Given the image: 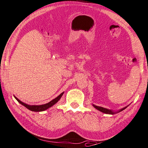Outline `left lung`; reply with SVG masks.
<instances>
[{
  "instance_id": "1",
  "label": "left lung",
  "mask_w": 148,
  "mask_h": 148,
  "mask_svg": "<svg viewBox=\"0 0 148 148\" xmlns=\"http://www.w3.org/2000/svg\"><path fill=\"white\" fill-rule=\"evenodd\" d=\"M92 105H93V106H94V108H95L96 109L99 110V111L103 112V113L106 114H115L116 113H118V112H122V110L125 109L127 106H125V107H124V108H123L120 109V110H118V111L114 112V111H113V110H109V109H107V108H105L100 107V106H96V105H94V104H92Z\"/></svg>"
}]
</instances>
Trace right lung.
Wrapping results in <instances>:
<instances>
[{"label":"right lung","mask_w":148,"mask_h":148,"mask_svg":"<svg viewBox=\"0 0 148 148\" xmlns=\"http://www.w3.org/2000/svg\"><path fill=\"white\" fill-rule=\"evenodd\" d=\"M64 92H62V93H61L60 95L58 96H57L56 98L53 99L52 100L50 101V102L48 103H46L45 104H42V105H28V104H26V103H24L21 101L20 100H18L16 96H14V98L18 102L21 104H22L24 106L26 107V108L28 109L29 110H31L32 112H42V111H45V110H47L49 108L52 107V106H54L55 103H56L57 102H58L59 100H60V99L61 98V97L62 96V95L64 94Z\"/></svg>","instance_id":"add662e5"}]
</instances>
